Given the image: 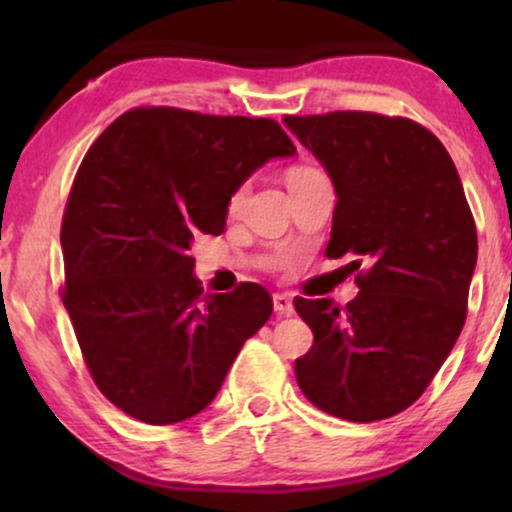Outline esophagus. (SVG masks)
I'll list each match as a JSON object with an SVG mask.
<instances>
[{"instance_id": "34e87169", "label": "esophagus", "mask_w": 512, "mask_h": 512, "mask_svg": "<svg viewBox=\"0 0 512 512\" xmlns=\"http://www.w3.org/2000/svg\"><path fill=\"white\" fill-rule=\"evenodd\" d=\"M272 305H275V312L282 314V317H291L293 314V300L286 293H275L272 296Z\"/></svg>"}]
</instances>
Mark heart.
<instances>
[{
    "mask_svg": "<svg viewBox=\"0 0 512 512\" xmlns=\"http://www.w3.org/2000/svg\"><path fill=\"white\" fill-rule=\"evenodd\" d=\"M312 172H317V170H312V167H296V170L289 172V181L291 179H298V177H305V174H312ZM237 198H240V193L235 195V200Z\"/></svg>",
    "mask_w": 512,
    "mask_h": 512,
    "instance_id": "1",
    "label": "heart"
}]
</instances>
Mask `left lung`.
Instances as JSON below:
<instances>
[{"mask_svg":"<svg viewBox=\"0 0 512 512\" xmlns=\"http://www.w3.org/2000/svg\"><path fill=\"white\" fill-rule=\"evenodd\" d=\"M324 165L338 205L331 258H352L359 296L296 298L314 345L296 359L307 401L347 422L410 408L466 321L478 233L450 153L408 118L366 111L284 116Z\"/></svg>","mask_w":512,"mask_h":512,"instance_id":"8db88e82","label":"left lung"}]
</instances>
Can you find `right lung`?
<instances>
[{
    "label": "right lung",
    "mask_w": 512,
    "mask_h": 512,
    "mask_svg": "<svg viewBox=\"0 0 512 512\" xmlns=\"http://www.w3.org/2000/svg\"><path fill=\"white\" fill-rule=\"evenodd\" d=\"M291 156L270 118L170 107L132 109L90 146L62 219V300L90 375L125 415L158 426L198 415L270 319L258 284L202 293L191 244L223 233L258 167Z\"/></svg>",
    "instance_id": "right-lung-1"
}]
</instances>
